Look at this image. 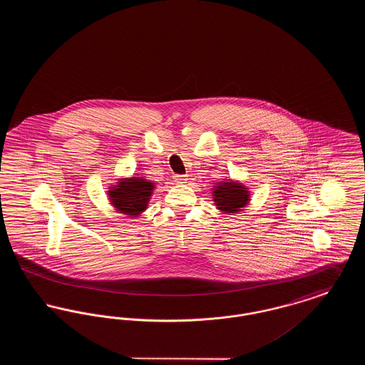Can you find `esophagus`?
I'll return each instance as SVG.
<instances>
[{
    "instance_id": "obj_1",
    "label": "esophagus",
    "mask_w": 365,
    "mask_h": 365,
    "mask_svg": "<svg viewBox=\"0 0 365 365\" xmlns=\"http://www.w3.org/2000/svg\"><path fill=\"white\" fill-rule=\"evenodd\" d=\"M175 180H176L178 183H186L187 176H186V175H175Z\"/></svg>"
}]
</instances>
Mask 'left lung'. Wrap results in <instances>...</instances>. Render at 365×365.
<instances>
[{
    "label": "left lung",
    "mask_w": 365,
    "mask_h": 365,
    "mask_svg": "<svg viewBox=\"0 0 365 365\" xmlns=\"http://www.w3.org/2000/svg\"><path fill=\"white\" fill-rule=\"evenodd\" d=\"M215 201L216 207L226 212V213H235L240 212L249 201V194L238 183H219L215 189Z\"/></svg>",
    "instance_id": "left-lung-1"
}]
</instances>
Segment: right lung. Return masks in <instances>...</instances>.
<instances>
[{
  "mask_svg": "<svg viewBox=\"0 0 365 365\" xmlns=\"http://www.w3.org/2000/svg\"><path fill=\"white\" fill-rule=\"evenodd\" d=\"M153 190V183L133 178L127 182H120L116 189L109 191L112 204L124 215L138 216L140 212L146 209V204Z\"/></svg>",
  "mask_w": 365,
  "mask_h": 365,
  "instance_id": "right-lung-1",
  "label": "right lung"
}]
</instances>
